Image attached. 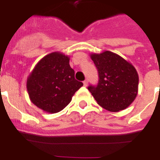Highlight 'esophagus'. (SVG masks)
<instances>
[{
  "instance_id": "esophagus-1",
  "label": "esophagus",
  "mask_w": 160,
  "mask_h": 160,
  "mask_svg": "<svg viewBox=\"0 0 160 160\" xmlns=\"http://www.w3.org/2000/svg\"><path fill=\"white\" fill-rule=\"evenodd\" d=\"M88 80H85L84 81H83V85H84V86L86 87V86H88Z\"/></svg>"
}]
</instances>
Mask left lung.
Returning a JSON list of instances; mask_svg holds the SVG:
<instances>
[{"instance_id":"8db88e82","label":"left lung","mask_w":160,"mask_h":160,"mask_svg":"<svg viewBox=\"0 0 160 160\" xmlns=\"http://www.w3.org/2000/svg\"><path fill=\"white\" fill-rule=\"evenodd\" d=\"M90 58L98 69L99 80L88 90L98 104L111 112L127 108L138 94V75L133 65L110 51L91 53Z\"/></svg>"}]
</instances>
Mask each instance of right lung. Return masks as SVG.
<instances>
[{
  "label": "right lung",
  "instance_id": "add662e5",
  "mask_svg": "<svg viewBox=\"0 0 160 160\" xmlns=\"http://www.w3.org/2000/svg\"><path fill=\"white\" fill-rule=\"evenodd\" d=\"M70 57L60 52L40 59L27 79V90L32 103L47 113L65 108L83 83L74 77Z\"/></svg>",
  "mask_w": 160,
  "mask_h": 160
}]
</instances>
